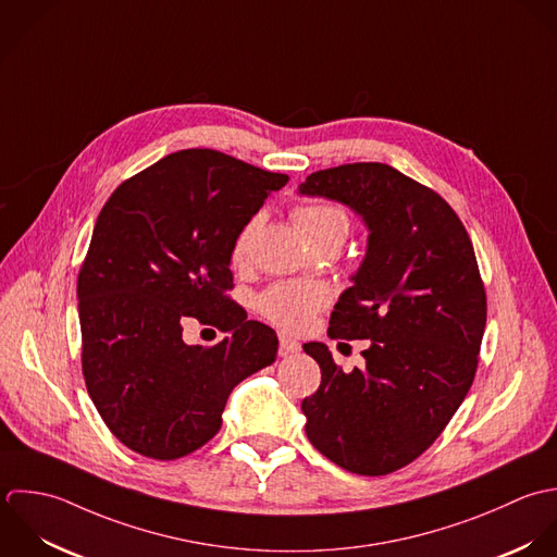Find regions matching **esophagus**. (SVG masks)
<instances>
[{"mask_svg": "<svg viewBox=\"0 0 557 557\" xmlns=\"http://www.w3.org/2000/svg\"><path fill=\"white\" fill-rule=\"evenodd\" d=\"M296 352H300V344L289 335H278V355L289 357V355H296Z\"/></svg>", "mask_w": 557, "mask_h": 557, "instance_id": "obj_1", "label": "esophagus"}]
</instances>
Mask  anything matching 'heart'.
Wrapping results in <instances>:
<instances>
[{"instance_id":"1","label":"heart","mask_w":557,"mask_h":557,"mask_svg":"<svg viewBox=\"0 0 557 557\" xmlns=\"http://www.w3.org/2000/svg\"><path fill=\"white\" fill-rule=\"evenodd\" d=\"M292 218L311 246H318L326 239H346L350 228L348 211L337 202L300 205L292 211ZM255 224L257 220L248 222L237 235L233 246L235 259H242L246 255ZM326 300H329V294L322 285L289 281V283H276L268 287L259 296V309L276 326L287 331H300L309 326V322L326 305Z\"/></svg>"}]
</instances>
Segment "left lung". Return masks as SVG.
Returning <instances> with one entry per match:
<instances>
[{
  "label": "left lung",
  "mask_w": 557,
  "mask_h": 557,
  "mask_svg": "<svg viewBox=\"0 0 557 557\" xmlns=\"http://www.w3.org/2000/svg\"><path fill=\"white\" fill-rule=\"evenodd\" d=\"M298 191L348 205L370 228L329 326L333 339H370L366 368L344 371L324 344L305 346L322 370L302 399L305 430L342 469L386 475L436 441L473 384L486 326L473 244L445 198L386 164L318 171Z\"/></svg>",
  "instance_id": "1"
}]
</instances>
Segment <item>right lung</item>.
<instances>
[{
  "instance_id": "1",
  "label": "right lung",
  "mask_w": 557,
  "mask_h": 557,
  "mask_svg": "<svg viewBox=\"0 0 557 557\" xmlns=\"http://www.w3.org/2000/svg\"><path fill=\"white\" fill-rule=\"evenodd\" d=\"M287 175L211 149L171 153L103 205L77 276L82 371L110 432L175 460L222 425L235 384L276 359V333L246 320L233 289L237 235ZM210 315L232 335L187 347L181 320Z\"/></svg>"
}]
</instances>
